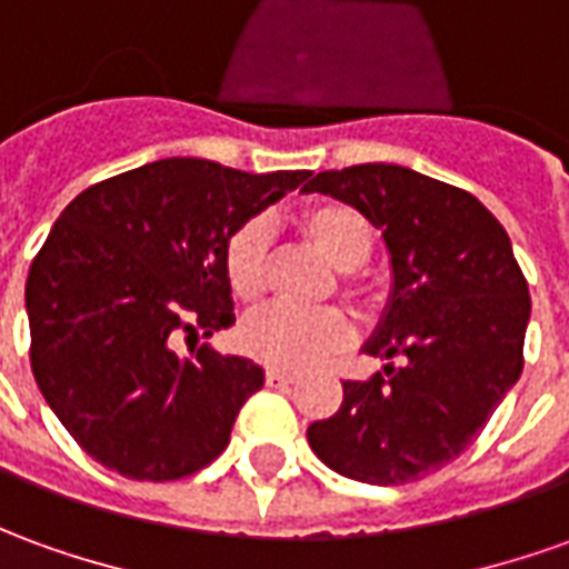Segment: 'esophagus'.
<instances>
[{
	"label": "esophagus",
	"instance_id": "obj_1",
	"mask_svg": "<svg viewBox=\"0 0 569 569\" xmlns=\"http://www.w3.org/2000/svg\"><path fill=\"white\" fill-rule=\"evenodd\" d=\"M264 381H268L271 388H286V385L296 381V372H289V369H268V372H264Z\"/></svg>",
	"mask_w": 569,
	"mask_h": 569
}]
</instances>
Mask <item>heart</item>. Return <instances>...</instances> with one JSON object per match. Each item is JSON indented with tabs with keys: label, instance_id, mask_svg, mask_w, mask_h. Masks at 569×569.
<instances>
[{
	"label": "heart",
	"instance_id": "b5f03b06",
	"mask_svg": "<svg viewBox=\"0 0 569 569\" xmlns=\"http://www.w3.org/2000/svg\"><path fill=\"white\" fill-rule=\"evenodd\" d=\"M298 224L311 237L339 271H357L372 252V228L357 209L345 202H311L298 212ZM271 261V224L264 218H249L224 243L221 271L228 289L240 301H258L268 289ZM353 336L351 317L336 308L296 311V308H264L246 317L237 339L249 357L268 367L301 369L345 348Z\"/></svg>",
	"mask_w": 569,
	"mask_h": 569
}]
</instances>
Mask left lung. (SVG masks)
Listing matches in <instances>:
<instances>
[{"label":"left lung","mask_w":569,"mask_h":569,"mask_svg":"<svg viewBox=\"0 0 569 569\" xmlns=\"http://www.w3.org/2000/svg\"><path fill=\"white\" fill-rule=\"evenodd\" d=\"M367 216L391 252L395 289L363 351L403 357L345 381L336 416L308 428L311 450L360 483L422 480L471 447L523 369L530 292L506 228L468 190L388 162L313 174Z\"/></svg>","instance_id":"8db88e82"}]
</instances>
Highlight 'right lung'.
<instances>
[{"label": "right lung", "mask_w": 569, "mask_h": 569, "mask_svg": "<svg viewBox=\"0 0 569 569\" xmlns=\"http://www.w3.org/2000/svg\"><path fill=\"white\" fill-rule=\"evenodd\" d=\"M308 174L172 157L98 181L63 209L27 277L30 367L94 462L160 483L228 447L264 372L206 345L181 357L174 341L233 323L224 243Z\"/></svg>", "instance_id": "right-lung-1"}]
</instances>
